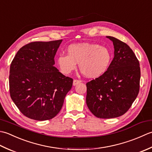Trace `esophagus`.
<instances>
[{
  "instance_id": "esophagus-1",
  "label": "esophagus",
  "mask_w": 152,
  "mask_h": 152,
  "mask_svg": "<svg viewBox=\"0 0 152 152\" xmlns=\"http://www.w3.org/2000/svg\"><path fill=\"white\" fill-rule=\"evenodd\" d=\"M80 82H81V80H80L74 79V80H73V86H75V85H77V84H79V83H80Z\"/></svg>"
}]
</instances>
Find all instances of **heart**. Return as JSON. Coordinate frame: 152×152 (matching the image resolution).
I'll return each mask as SVG.
<instances>
[{"instance_id": "1", "label": "heart", "mask_w": 152, "mask_h": 152, "mask_svg": "<svg viewBox=\"0 0 152 152\" xmlns=\"http://www.w3.org/2000/svg\"><path fill=\"white\" fill-rule=\"evenodd\" d=\"M67 54H61L57 64L61 73L68 75L75 69L77 64L85 76L97 78L107 72L112 60V54L106 46L83 42L68 46Z\"/></svg>"}]
</instances>
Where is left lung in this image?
<instances>
[{"mask_svg": "<svg viewBox=\"0 0 152 152\" xmlns=\"http://www.w3.org/2000/svg\"><path fill=\"white\" fill-rule=\"evenodd\" d=\"M114 58L107 72L86 83V105L98 118L123 115L131 107L140 89V64L132 49L115 37Z\"/></svg>", "mask_w": 152, "mask_h": 152, "instance_id": "obj_1", "label": "left lung"}]
</instances>
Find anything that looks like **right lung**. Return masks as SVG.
I'll return each mask as SVG.
<instances>
[{"instance_id":"1","label":"right lung","mask_w":152,"mask_h":152,"mask_svg":"<svg viewBox=\"0 0 152 152\" xmlns=\"http://www.w3.org/2000/svg\"><path fill=\"white\" fill-rule=\"evenodd\" d=\"M62 40L33 42L21 47L12 60L9 75L12 100L25 116L49 120L60 112L73 79L61 73L54 56Z\"/></svg>"}]
</instances>
